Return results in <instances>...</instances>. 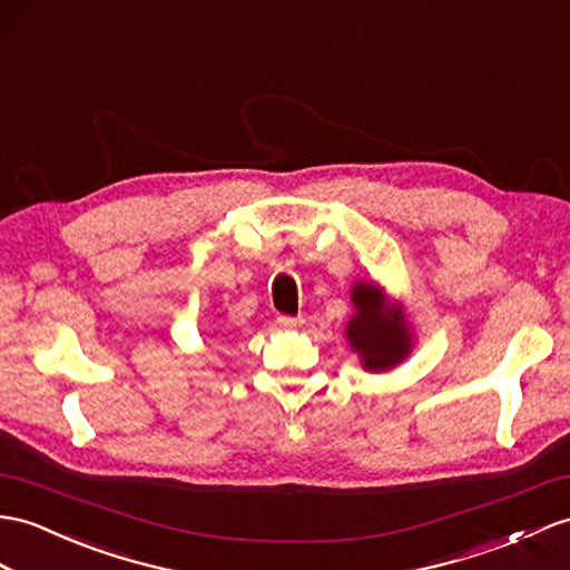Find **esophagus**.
I'll return each instance as SVG.
<instances>
[{
  "label": "esophagus",
  "mask_w": 570,
  "mask_h": 570,
  "mask_svg": "<svg viewBox=\"0 0 570 570\" xmlns=\"http://www.w3.org/2000/svg\"><path fill=\"white\" fill-rule=\"evenodd\" d=\"M277 324H281L283 328H297L299 326V318L297 316H277Z\"/></svg>",
  "instance_id": "obj_1"
}]
</instances>
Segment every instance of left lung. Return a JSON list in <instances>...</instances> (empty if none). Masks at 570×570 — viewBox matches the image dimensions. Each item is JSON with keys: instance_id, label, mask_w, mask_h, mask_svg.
I'll list each match as a JSON object with an SVG mask.
<instances>
[{"instance_id": "left-lung-1", "label": "left lung", "mask_w": 570, "mask_h": 570, "mask_svg": "<svg viewBox=\"0 0 570 570\" xmlns=\"http://www.w3.org/2000/svg\"><path fill=\"white\" fill-rule=\"evenodd\" d=\"M357 314L348 324V341L367 370H390L409 353V331L401 312L386 309L382 289L360 283L353 289Z\"/></svg>"}]
</instances>
